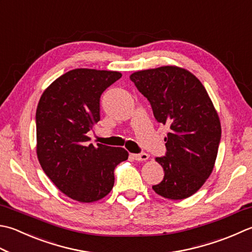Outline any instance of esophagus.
I'll use <instances>...</instances> for the list:
<instances>
[{
  "mask_svg": "<svg viewBox=\"0 0 252 252\" xmlns=\"http://www.w3.org/2000/svg\"><path fill=\"white\" fill-rule=\"evenodd\" d=\"M132 157H133V159L143 161V160L149 159V154H146V153L142 152V153H139V154H132Z\"/></svg>",
  "mask_w": 252,
  "mask_h": 252,
  "instance_id": "34e87169",
  "label": "esophagus"
}]
</instances>
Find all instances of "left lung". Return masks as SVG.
<instances>
[{"label":"left lung","mask_w":252,"mask_h":252,"mask_svg":"<svg viewBox=\"0 0 252 252\" xmlns=\"http://www.w3.org/2000/svg\"><path fill=\"white\" fill-rule=\"evenodd\" d=\"M130 78L157 122L170 127L165 156L155 158L164 179L153 190L166 199L188 198L209 178L220 143V123L208 92L193 74L177 66L139 71Z\"/></svg>","instance_id":"8db88e82"}]
</instances>
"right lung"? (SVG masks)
Wrapping results in <instances>:
<instances>
[{
    "label": "right lung",
    "mask_w": 252,
    "mask_h": 252,
    "mask_svg": "<svg viewBox=\"0 0 252 252\" xmlns=\"http://www.w3.org/2000/svg\"><path fill=\"white\" fill-rule=\"evenodd\" d=\"M121 73L76 68L57 78L36 111L37 155L46 175L71 199L90 203L106 196L115 169L127 159L122 147L87 144L100 120V97Z\"/></svg>",
    "instance_id": "add662e5"
}]
</instances>
